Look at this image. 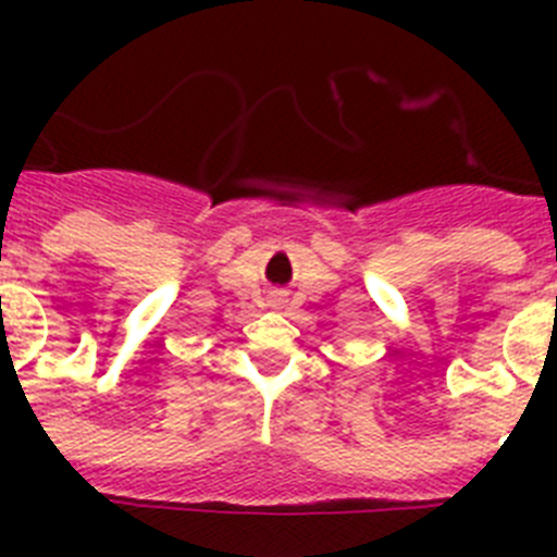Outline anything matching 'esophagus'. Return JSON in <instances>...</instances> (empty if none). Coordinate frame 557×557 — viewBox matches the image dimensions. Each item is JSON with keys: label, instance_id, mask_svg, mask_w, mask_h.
I'll use <instances>...</instances> for the list:
<instances>
[{"label": "esophagus", "instance_id": "34e87169", "mask_svg": "<svg viewBox=\"0 0 557 557\" xmlns=\"http://www.w3.org/2000/svg\"><path fill=\"white\" fill-rule=\"evenodd\" d=\"M278 295H284V293H278ZM282 301H284V298H282Z\"/></svg>", "mask_w": 557, "mask_h": 557}]
</instances>
